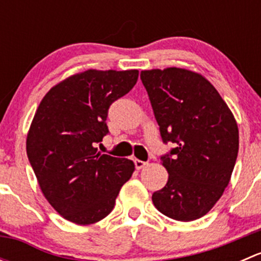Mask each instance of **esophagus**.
Masks as SVG:
<instances>
[{
	"label": "esophagus",
	"instance_id": "obj_1",
	"mask_svg": "<svg viewBox=\"0 0 261 261\" xmlns=\"http://www.w3.org/2000/svg\"><path fill=\"white\" fill-rule=\"evenodd\" d=\"M134 163H135V168H136V169H138V170L143 169V168L145 167V165L147 164L146 162H143V160H139V159L134 160Z\"/></svg>",
	"mask_w": 261,
	"mask_h": 261
}]
</instances>
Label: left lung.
Segmentation results:
<instances>
[{"mask_svg": "<svg viewBox=\"0 0 261 261\" xmlns=\"http://www.w3.org/2000/svg\"><path fill=\"white\" fill-rule=\"evenodd\" d=\"M159 125L168 170L164 188L152 193L158 211L177 221H194L221 198L239 152V128L226 102L203 75L181 68L140 74Z\"/></svg>", "mask_w": 261, "mask_h": 261, "instance_id": "left-lung-1", "label": "left lung"}]
</instances>
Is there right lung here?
Instances as JSON below:
<instances>
[{
    "label": "right lung",
    "mask_w": 261,
    "mask_h": 261,
    "mask_svg": "<svg viewBox=\"0 0 261 261\" xmlns=\"http://www.w3.org/2000/svg\"><path fill=\"white\" fill-rule=\"evenodd\" d=\"M139 70L89 69L53 87L36 110L26 152L44 197L60 216L91 225L114 210L134 162L101 154L107 114L133 89Z\"/></svg>",
    "instance_id": "add662e5"
}]
</instances>
